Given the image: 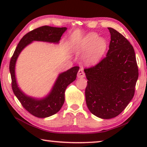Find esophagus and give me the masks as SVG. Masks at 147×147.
Masks as SVG:
<instances>
[{
  "label": "esophagus",
  "mask_w": 147,
  "mask_h": 147,
  "mask_svg": "<svg viewBox=\"0 0 147 147\" xmlns=\"http://www.w3.org/2000/svg\"><path fill=\"white\" fill-rule=\"evenodd\" d=\"M77 76H78V78H84V77H85V73H84V70L82 69H80L78 71Z\"/></svg>",
  "instance_id": "obj_1"
}]
</instances>
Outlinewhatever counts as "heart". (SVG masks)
Wrapping results in <instances>:
<instances>
[{
	"mask_svg": "<svg viewBox=\"0 0 147 147\" xmlns=\"http://www.w3.org/2000/svg\"><path fill=\"white\" fill-rule=\"evenodd\" d=\"M108 41L98 35L91 32L74 42L72 48L78 53H86L84 59L89 64H95L100 60L105 54Z\"/></svg>",
	"mask_w": 147,
	"mask_h": 147,
	"instance_id": "obj_1",
	"label": "heart"
}]
</instances>
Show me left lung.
Returning a JSON list of instances; mask_svg holds the SVG:
<instances>
[{
  "label": "left lung",
  "mask_w": 147,
  "mask_h": 147,
  "mask_svg": "<svg viewBox=\"0 0 147 147\" xmlns=\"http://www.w3.org/2000/svg\"><path fill=\"white\" fill-rule=\"evenodd\" d=\"M111 41L106 56L96 65L85 69L88 85L86 101L94 115L115 117L134 97L139 73L135 51L127 39L108 28Z\"/></svg>",
  "instance_id": "left-lung-1"
}]
</instances>
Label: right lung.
Masks as SVG:
<instances>
[{
  "label": "right lung",
  "mask_w": 147,
  "mask_h": 147,
  "mask_svg": "<svg viewBox=\"0 0 147 147\" xmlns=\"http://www.w3.org/2000/svg\"><path fill=\"white\" fill-rule=\"evenodd\" d=\"M66 27L57 28L43 26L29 32L23 37L17 45L9 62V72L11 78V88L13 93L23 108L30 113L39 118L53 115L60 110L65 101V91L69 84L76 80L79 67L75 66L59 74L50 93L41 99L34 98L24 94L17 84L15 67L16 61L24 47L34 41L58 43L61 37L66 31Z\"/></svg>",
  "instance_id": "add662e5"
}]
</instances>
